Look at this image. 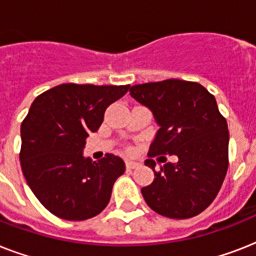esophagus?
<instances>
[{
    "instance_id": "34e87169",
    "label": "esophagus",
    "mask_w": 256,
    "mask_h": 256,
    "mask_svg": "<svg viewBox=\"0 0 256 256\" xmlns=\"http://www.w3.org/2000/svg\"><path fill=\"white\" fill-rule=\"evenodd\" d=\"M140 166V164L138 162H134V160H126V168H128V170H132V168H136Z\"/></svg>"
}]
</instances>
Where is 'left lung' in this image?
Instances as JSON below:
<instances>
[{
    "label": "left lung",
    "instance_id": "left-lung-1",
    "mask_svg": "<svg viewBox=\"0 0 256 256\" xmlns=\"http://www.w3.org/2000/svg\"><path fill=\"white\" fill-rule=\"evenodd\" d=\"M130 96L152 110L160 126L148 156H176L156 171L140 192L148 207L172 219L206 210L218 195L228 168V128L215 96L196 82L166 80L130 88Z\"/></svg>",
    "mask_w": 256,
    "mask_h": 256
}]
</instances>
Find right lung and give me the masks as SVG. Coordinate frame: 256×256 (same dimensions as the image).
Segmentation results:
<instances>
[{
	"label": "right lung",
	"instance_id": "obj_1",
	"mask_svg": "<svg viewBox=\"0 0 256 256\" xmlns=\"http://www.w3.org/2000/svg\"><path fill=\"white\" fill-rule=\"evenodd\" d=\"M128 88L62 84L30 106L21 124L22 172L42 206L58 218L85 220L108 206L124 162L112 154L94 162L84 148L104 110Z\"/></svg>",
	"mask_w": 256,
	"mask_h": 256
}]
</instances>
